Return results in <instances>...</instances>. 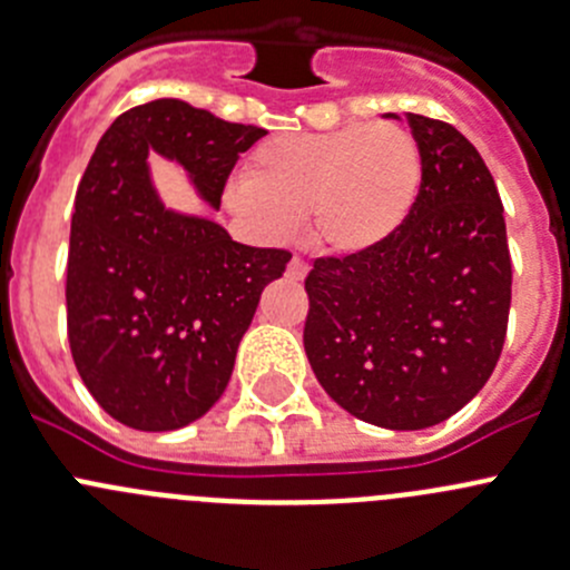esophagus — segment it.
Returning a JSON list of instances; mask_svg holds the SVG:
<instances>
[{
  "label": "esophagus",
  "instance_id": "obj_1",
  "mask_svg": "<svg viewBox=\"0 0 570 570\" xmlns=\"http://www.w3.org/2000/svg\"><path fill=\"white\" fill-rule=\"evenodd\" d=\"M286 275H289L292 281H303L308 275V264L303 262V258H292L289 264H286Z\"/></svg>",
  "mask_w": 570,
  "mask_h": 570
}]
</instances>
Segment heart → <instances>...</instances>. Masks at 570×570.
Instances as JSON below:
<instances>
[{"mask_svg": "<svg viewBox=\"0 0 570 570\" xmlns=\"http://www.w3.org/2000/svg\"><path fill=\"white\" fill-rule=\"evenodd\" d=\"M419 187L416 137L383 120L267 137L228 184L226 206L262 239H286L306 215L317 248L358 256L400 234Z\"/></svg>", "mask_w": 570, "mask_h": 570, "instance_id": "heart-1", "label": "heart"}]
</instances>
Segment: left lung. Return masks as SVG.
Wrapping results in <instances>:
<instances>
[{
    "label": "left lung",
    "mask_w": 570,
    "mask_h": 570,
    "mask_svg": "<svg viewBox=\"0 0 570 570\" xmlns=\"http://www.w3.org/2000/svg\"><path fill=\"white\" fill-rule=\"evenodd\" d=\"M386 118L400 115L386 112ZM422 187L400 234L306 278L308 364L336 405L386 430H424L476 396L502 355L510 267L502 200L480 151L407 112Z\"/></svg>",
    "instance_id": "obj_1"
}]
</instances>
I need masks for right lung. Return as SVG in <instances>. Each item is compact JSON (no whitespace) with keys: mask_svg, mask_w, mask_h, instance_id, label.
I'll use <instances>...</instances> for the list:
<instances>
[{"mask_svg":"<svg viewBox=\"0 0 570 570\" xmlns=\"http://www.w3.org/2000/svg\"><path fill=\"white\" fill-rule=\"evenodd\" d=\"M264 135L157 99L118 115L90 157L71 217L68 342L88 392L126 428L178 430L220 400L264 286L292 258L168 209L148 154L176 163L220 209L239 154Z\"/></svg>","mask_w":570,"mask_h":570,"instance_id":"obj_1","label":"right lung"}]
</instances>
